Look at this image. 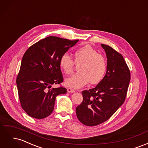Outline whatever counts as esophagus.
I'll use <instances>...</instances> for the list:
<instances>
[{"label":"esophagus","mask_w":148,"mask_h":148,"mask_svg":"<svg viewBox=\"0 0 148 148\" xmlns=\"http://www.w3.org/2000/svg\"><path fill=\"white\" fill-rule=\"evenodd\" d=\"M75 91V89H73L72 88H67V92H74Z\"/></svg>","instance_id":"esophagus-1"}]
</instances>
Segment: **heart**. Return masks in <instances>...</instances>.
<instances>
[{"mask_svg": "<svg viewBox=\"0 0 148 148\" xmlns=\"http://www.w3.org/2000/svg\"><path fill=\"white\" fill-rule=\"evenodd\" d=\"M74 61L67 53L60 58L59 66L66 75L74 70L75 64L79 65V72L66 79L65 84L73 88H80L89 82L92 84L100 83L107 71L106 58L89 45H84L74 52Z\"/></svg>", "mask_w": 148, "mask_h": 148, "instance_id": "1", "label": "heart"}]
</instances>
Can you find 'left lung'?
<instances>
[{"label": "left lung", "instance_id": "1", "mask_svg": "<svg viewBox=\"0 0 148 148\" xmlns=\"http://www.w3.org/2000/svg\"><path fill=\"white\" fill-rule=\"evenodd\" d=\"M107 58L105 77L97 86L82 91L83 102L76 108L77 118L86 126H96L109 119L125 100L130 71L123 56L101 44Z\"/></svg>", "mask_w": 148, "mask_h": 148}]
</instances>
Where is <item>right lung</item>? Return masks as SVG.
I'll use <instances>...</instances> for the list:
<instances>
[{"mask_svg":"<svg viewBox=\"0 0 148 148\" xmlns=\"http://www.w3.org/2000/svg\"><path fill=\"white\" fill-rule=\"evenodd\" d=\"M78 41L49 36L33 44L24 53L16 85L21 106L30 117H47L53 112L56 96L66 92L65 88L52 85L64 82L60 58Z\"/></svg>","mask_w":148,"mask_h":148,"instance_id":"add662e5","label":"right lung"}]
</instances>
